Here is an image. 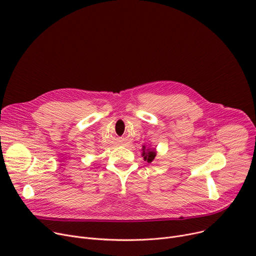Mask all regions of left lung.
Returning <instances> with one entry per match:
<instances>
[{"mask_svg": "<svg viewBox=\"0 0 256 256\" xmlns=\"http://www.w3.org/2000/svg\"><path fill=\"white\" fill-rule=\"evenodd\" d=\"M146 148H145V146H143V156H144V160H147V162L148 163H152V160H154V158H156V152H154V150H145Z\"/></svg>", "mask_w": 256, "mask_h": 256, "instance_id": "1", "label": "left lung"}]
</instances>
